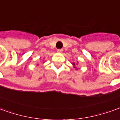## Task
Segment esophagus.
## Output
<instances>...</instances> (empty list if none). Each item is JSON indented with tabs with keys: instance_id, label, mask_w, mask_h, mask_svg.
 Listing matches in <instances>:
<instances>
[{
	"instance_id": "esophagus-1",
	"label": "esophagus",
	"mask_w": 120,
	"mask_h": 120,
	"mask_svg": "<svg viewBox=\"0 0 120 120\" xmlns=\"http://www.w3.org/2000/svg\"><path fill=\"white\" fill-rule=\"evenodd\" d=\"M63 51V49H57V52H62Z\"/></svg>"
}]
</instances>
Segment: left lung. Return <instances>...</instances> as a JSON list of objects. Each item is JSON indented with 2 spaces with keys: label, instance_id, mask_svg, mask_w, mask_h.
Listing matches in <instances>:
<instances>
[{
  "label": "left lung",
  "instance_id": "obj_1",
  "mask_svg": "<svg viewBox=\"0 0 120 120\" xmlns=\"http://www.w3.org/2000/svg\"><path fill=\"white\" fill-rule=\"evenodd\" d=\"M73 65H74V66H75V68H76V67H75V63H73Z\"/></svg>",
  "mask_w": 120,
  "mask_h": 120
}]
</instances>
